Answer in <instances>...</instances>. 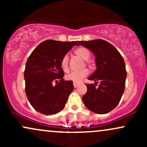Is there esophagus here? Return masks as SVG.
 <instances>
[{"mask_svg":"<svg viewBox=\"0 0 147 147\" xmlns=\"http://www.w3.org/2000/svg\"><path fill=\"white\" fill-rule=\"evenodd\" d=\"M73 85H74V87H75V88H77V87L79 85V84L78 83H75V82H74V83H73Z\"/></svg>","mask_w":147,"mask_h":147,"instance_id":"esophagus-1","label":"esophagus"}]
</instances>
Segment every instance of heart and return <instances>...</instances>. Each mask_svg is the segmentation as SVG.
I'll use <instances>...</instances> for the list:
<instances>
[{"label": "heart", "instance_id": "heart-1", "mask_svg": "<svg viewBox=\"0 0 147 147\" xmlns=\"http://www.w3.org/2000/svg\"><path fill=\"white\" fill-rule=\"evenodd\" d=\"M75 54L84 60H88L90 57V53L88 49L84 48V47H80V48H77L75 50ZM86 63L88 66H90V63L88 61H86ZM68 64H69V59L68 55H64L62 57L61 60L60 61V66L63 71H67L68 70ZM88 75V70L86 68H84L82 70H79V71H72L69 72L65 75V79L68 81H71L75 83H79L82 82L83 79L86 77Z\"/></svg>", "mask_w": 147, "mask_h": 147}]
</instances>
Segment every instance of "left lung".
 <instances>
[{"label": "left lung", "mask_w": 147, "mask_h": 147, "mask_svg": "<svg viewBox=\"0 0 147 147\" xmlns=\"http://www.w3.org/2000/svg\"><path fill=\"white\" fill-rule=\"evenodd\" d=\"M78 43L92 52L97 64L95 72L89 77L95 84H86L87 92L82 97L84 104L95 113H108L118 105L125 88L126 70L124 59L113 45L104 40Z\"/></svg>", "instance_id": "left-lung-1"}]
</instances>
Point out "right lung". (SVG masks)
Here are the masks:
<instances>
[{
	"label": "right lung",
	"mask_w": 147,
	"mask_h": 147,
	"mask_svg": "<svg viewBox=\"0 0 147 147\" xmlns=\"http://www.w3.org/2000/svg\"><path fill=\"white\" fill-rule=\"evenodd\" d=\"M77 43L46 40L28 59L24 71L25 93L32 106L40 113L56 114L67 102L74 86L71 81L63 80L60 61Z\"/></svg>",
	"instance_id": "obj_1"
}]
</instances>
